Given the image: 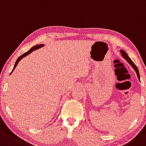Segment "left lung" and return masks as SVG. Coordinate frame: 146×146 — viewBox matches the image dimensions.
I'll return each instance as SVG.
<instances>
[{
	"label": "left lung",
	"instance_id": "8db88e82",
	"mask_svg": "<svg viewBox=\"0 0 146 146\" xmlns=\"http://www.w3.org/2000/svg\"><path fill=\"white\" fill-rule=\"evenodd\" d=\"M120 52H121V54H122V57H123L125 59H126V61H127V62H128L129 64L131 66V67L134 69V70L136 71V75H137V76H138V78H139V80H140V75H139V69H138V68H137V66L135 65L134 63L131 61V59L129 57V56L127 55V54L126 53L124 50H121Z\"/></svg>",
	"mask_w": 146,
	"mask_h": 146
}]
</instances>
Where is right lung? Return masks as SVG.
I'll return each instance as SVG.
<instances>
[{"label": "right lung", "mask_w": 146, "mask_h": 146, "mask_svg": "<svg viewBox=\"0 0 146 146\" xmlns=\"http://www.w3.org/2000/svg\"><path fill=\"white\" fill-rule=\"evenodd\" d=\"M43 46H44L43 44H40V45H35V46H33V47H31V48L30 50H29L28 52H25L24 54H21V56H19V57L17 59V61H16V62H15V66H14V68H13V69H12V70L11 73H12V71H13V70H15V68H16V66H17V64H18V63L19 62V61H20L21 59H22V58H24V57H25V56H27V55L31 53L33 51V50H38V49L40 48V47H43Z\"/></svg>", "instance_id": "add662e5"}]
</instances>
